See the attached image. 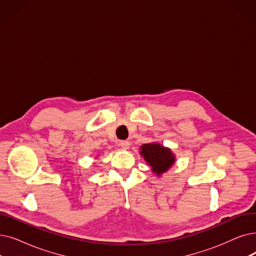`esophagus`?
Returning <instances> with one entry per match:
<instances>
[{
	"label": "esophagus",
	"instance_id": "esophagus-1",
	"mask_svg": "<svg viewBox=\"0 0 256 256\" xmlns=\"http://www.w3.org/2000/svg\"><path fill=\"white\" fill-rule=\"evenodd\" d=\"M119 146H120L122 148L128 150V148H130V142H128V140H121V141L119 142Z\"/></svg>",
	"mask_w": 256,
	"mask_h": 256
}]
</instances>
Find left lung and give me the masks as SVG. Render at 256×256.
Returning a JSON list of instances; mask_svg holds the SVG:
<instances>
[{"mask_svg": "<svg viewBox=\"0 0 256 256\" xmlns=\"http://www.w3.org/2000/svg\"><path fill=\"white\" fill-rule=\"evenodd\" d=\"M141 154L152 168V172L160 174L168 170L174 162V157L170 150L165 148L158 143L143 144Z\"/></svg>", "mask_w": 256, "mask_h": 256, "instance_id": "obj_1", "label": "left lung"}]
</instances>
